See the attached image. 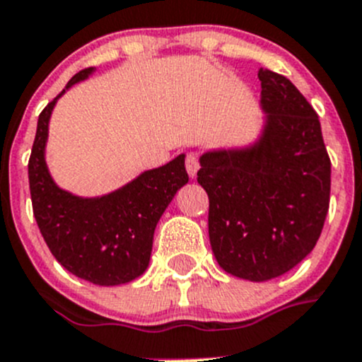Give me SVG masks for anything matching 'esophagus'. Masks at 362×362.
Masks as SVG:
<instances>
[{
    "label": "esophagus",
    "mask_w": 362,
    "mask_h": 362,
    "mask_svg": "<svg viewBox=\"0 0 362 362\" xmlns=\"http://www.w3.org/2000/svg\"><path fill=\"white\" fill-rule=\"evenodd\" d=\"M185 165H187L188 175H190V177H195V175H197V170H199V158L195 156V154H188Z\"/></svg>",
    "instance_id": "esophagus-1"
}]
</instances>
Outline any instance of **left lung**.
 I'll use <instances>...</instances> for the list:
<instances>
[{"mask_svg":"<svg viewBox=\"0 0 362 362\" xmlns=\"http://www.w3.org/2000/svg\"><path fill=\"white\" fill-rule=\"evenodd\" d=\"M263 136L249 149L201 156L208 229L220 267L268 281L297 267L318 242L330 201V158L313 106L286 76L259 69Z\"/></svg>","mask_w":362,"mask_h":362,"instance_id":"obj_1","label":"left lung"}]
</instances>
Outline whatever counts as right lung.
Listing matches in <instances>:
<instances>
[{
  "instance_id": "1",
  "label": "right lung",
  "mask_w": 362,
  "mask_h": 362,
  "mask_svg": "<svg viewBox=\"0 0 362 362\" xmlns=\"http://www.w3.org/2000/svg\"><path fill=\"white\" fill-rule=\"evenodd\" d=\"M92 71L88 67L74 74L65 88ZM64 92L40 112L37 122L28 161L33 216L51 254L65 270L99 286L124 284L146 272L158 220L175 192L188 183L185 154L144 172L105 197L81 199L60 190L47 172L44 147L51 112Z\"/></svg>"
}]
</instances>
